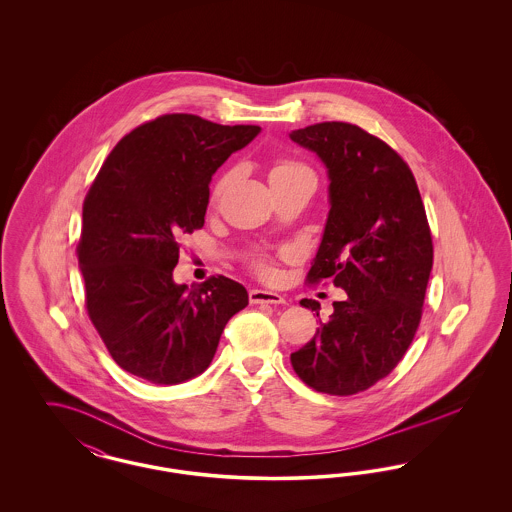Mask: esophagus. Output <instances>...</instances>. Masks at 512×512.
Segmentation results:
<instances>
[{
    "label": "esophagus",
    "mask_w": 512,
    "mask_h": 512,
    "mask_svg": "<svg viewBox=\"0 0 512 512\" xmlns=\"http://www.w3.org/2000/svg\"><path fill=\"white\" fill-rule=\"evenodd\" d=\"M249 301L251 303H270V305H280L286 303L284 295L276 292H268V290H251L249 292Z\"/></svg>",
    "instance_id": "esophagus-1"
}]
</instances>
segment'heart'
<instances>
[{
    "mask_svg": "<svg viewBox=\"0 0 512 512\" xmlns=\"http://www.w3.org/2000/svg\"><path fill=\"white\" fill-rule=\"evenodd\" d=\"M299 171H305V169H303L301 165H297V163H292V161H276V163L270 167V171H268V180H270V184H274V182L282 180L284 176H290L293 172ZM220 186H222V184H220Z\"/></svg>",
    "mask_w": 512,
    "mask_h": 512,
    "instance_id": "heart-1",
    "label": "heart"
}]
</instances>
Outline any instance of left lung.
<instances>
[{
  "label": "left lung",
  "instance_id": "obj_1",
  "mask_svg": "<svg viewBox=\"0 0 512 512\" xmlns=\"http://www.w3.org/2000/svg\"><path fill=\"white\" fill-rule=\"evenodd\" d=\"M328 174V219L307 280L343 290L317 336L292 353L313 390L353 395L386 378L418 328L434 261L413 172L388 144L347 122L290 132ZM317 311V301L301 299Z\"/></svg>",
  "mask_w": 512,
  "mask_h": 512
}]
</instances>
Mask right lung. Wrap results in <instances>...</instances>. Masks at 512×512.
Returning <instances> with one entry per match:
<instances>
[{
    "label": "right lung",
    "instance_id": "add662e5",
    "mask_svg": "<svg viewBox=\"0 0 512 512\" xmlns=\"http://www.w3.org/2000/svg\"><path fill=\"white\" fill-rule=\"evenodd\" d=\"M259 126L163 115L124 136L82 209L78 267L86 307L122 370L157 386L211 365L226 322L247 307L242 284L219 276L176 284L180 236L203 226L209 184Z\"/></svg>",
    "mask_w": 512,
    "mask_h": 512
}]
</instances>
